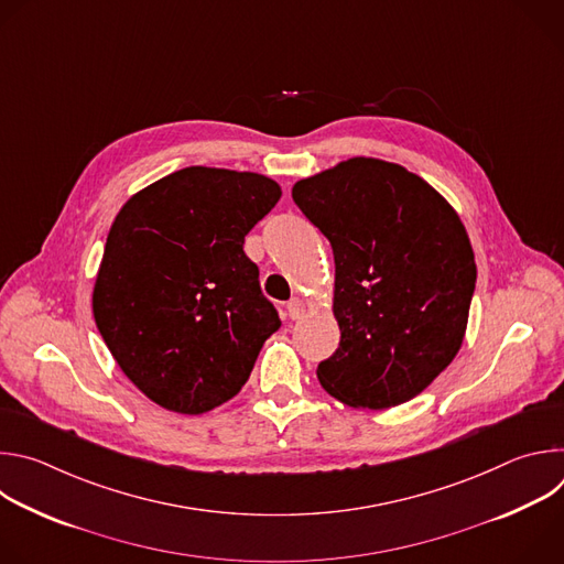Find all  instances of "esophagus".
I'll use <instances>...</instances> for the list:
<instances>
[{"mask_svg": "<svg viewBox=\"0 0 564 564\" xmlns=\"http://www.w3.org/2000/svg\"><path fill=\"white\" fill-rule=\"evenodd\" d=\"M288 314H290V318H292V321L301 318V316L305 314V303H303L299 296L290 299V301H288Z\"/></svg>", "mask_w": 564, "mask_h": 564, "instance_id": "1", "label": "esophagus"}]
</instances>
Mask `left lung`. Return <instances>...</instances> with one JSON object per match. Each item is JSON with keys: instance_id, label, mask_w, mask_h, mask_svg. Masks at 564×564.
<instances>
[{"instance_id": "left-lung-1", "label": "left lung", "mask_w": 564, "mask_h": 564, "mask_svg": "<svg viewBox=\"0 0 564 564\" xmlns=\"http://www.w3.org/2000/svg\"><path fill=\"white\" fill-rule=\"evenodd\" d=\"M292 198L335 254L339 348L316 377L348 406L420 394L457 355L477 268L455 209L417 174L352 158L299 181Z\"/></svg>"}]
</instances>
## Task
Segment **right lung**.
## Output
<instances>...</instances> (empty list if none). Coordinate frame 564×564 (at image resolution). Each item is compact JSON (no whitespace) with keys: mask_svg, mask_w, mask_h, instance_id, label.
Masks as SVG:
<instances>
[{"mask_svg":"<svg viewBox=\"0 0 564 564\" xmlns=\"http://www.w3.org/2000/svg\"><path fill=\"white\" fill-rule=\"evenodd\" d=\"M279 198L281 187L261 174L185 167L116 216L94 316L122 372L158 406L200 415L225 404L279 330L243 252Z\"/></svg>","mask_w":564,"mask_h":564,"instance_id":"1","label":"right lung"}]
</instances>
